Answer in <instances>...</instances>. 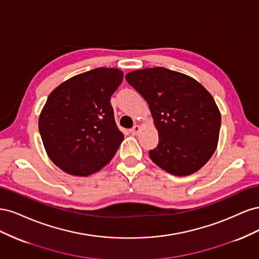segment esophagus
<instances>
[{"mask_svg":"<svg viewBox=\"0 0 259 259\" xmlns=\"http://www.w3.org/2000/svg\"><path fill=\"white\" fill-rule=\"evenodd\" d=\"M140 131H142V127H140L139 126V125H135V126L134 127H133V128H131V134H133V135H138L139 134V133H140Z\"/></svg>","mask_w":259,"mask_h":259,"instance_id":"1","label":"esophagus"}]
</instances>
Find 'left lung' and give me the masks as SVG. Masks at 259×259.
Returning a JSON list of instances; mask_svg holds the SVG:
<instances>
[{
    "mask_svg": "<svg viewBox=\"0 0 259 259\" xmlns=\"http://www.w3.org/2000/svg\"><path fill=\"white\" fill-rule=\"evenodd\" d=\"M125 79L148 103L158 131L159 145L149 151L152 162L175 176L204 166L217 148L222 122L204 86L163 67L135 70Z\"/></svg>",
    "mask_w": 259,
    "mask_h": 259,
    "instance_id": "left-lung-1",
    "label": "left lung"
}]
</instances>
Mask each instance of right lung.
<instances>
[{"label":"right lung","mask_w":259,"mask_h":259,"mask_svg":"<svg viewBox=\"0 0 259 259\" xmlns=\"http://www.w3.org/2000/svg\"><path fill=\"white\" fill-rule=\"evenodd\" d=\"M123 75L116 68H96L70 77L50 94L38 131L49 158L65 173L85 177L112 160L124 135L110 97Z\"/></svg>","instance_id":"right-lung-1"}]
</instances>
